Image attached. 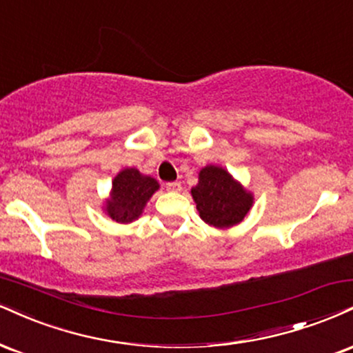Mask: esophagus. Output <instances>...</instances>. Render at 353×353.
I'll list each match as a JSON object with an SVG mask.
<instances>
[{
    "mask_svg": "<svg viewBox=\"0 0 353 353\" xmlns=\"http://www.w3.org/2000/svg\"><path fill=\"white\" fill-rule=\"evenodd\" d=\"M181 189L182 188L179 182H168V184H165V190H168V192H179Z\"/></svg>",
    "mask_w": 353,
    "mask_h": 353,
    "instance_id": "34e87169",
    "label": "esophagus"
}]
</instances>
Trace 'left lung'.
<instances>
[{
  "label": "left lung",
  "instance_id": "obj_1",
  "mask_svg": "<svg viewBox=\"0 0 353 353\" xmlns=\"http://www.w3.org/2000/svg\"><path fill=\"white\" fill-rule=\"evenodd\" d=\"M190 194L203 222L222 230L243 222L254 202L253 192L245 189L227 169L215 164L199 171V182Z\"/></svg>",
  "mask_w": 353,
  "mask_h": 353
}]
</instances>
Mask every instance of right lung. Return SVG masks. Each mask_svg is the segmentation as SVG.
<instances>
[{"instance_id":"1","label":"right lung","mask_w":353,"mask_h":353,"mask_svg":"<svg viewBox=\"0 0 353 353\" xmlns=\"http://www.w3.org/2000/svg\"><path fill=\"white\" fill-rule=\"evenodd\" d=\"M159 189L154 177L139 172L136 168H125L112 181L110 195L103 201L105 215L117 223H131L141 217L152 194Z\"/></svg>"}]
</instances>
